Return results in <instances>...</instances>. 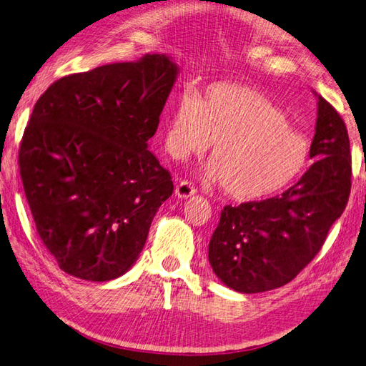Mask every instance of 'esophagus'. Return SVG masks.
Here are the masks:
<instances>
[{
  "label": "esophagus",
  "instance_id": "obj_1",
  "mask_svg": "<svg viewBox=\"0 0 366 366\" xmlns=\"http://www.w3.org/2000/svg\"><path fill=\"white\" fill-rule=\"evenodd\" d=\"M194 193H197V189H194V187L189 181H181L176 185V197L179 199L190 198Z\"/></svg>",
  "mask_w": 366,
  "mask_h": 366
}]
</instances>
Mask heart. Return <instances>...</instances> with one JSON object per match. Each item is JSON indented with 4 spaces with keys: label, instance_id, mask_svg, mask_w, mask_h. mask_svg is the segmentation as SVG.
<instances>
[{
    "label": "heart",
    "instance_id": "heart-1",
    "mask_svg": "<svg viewBox=\"0 0 366 366\" xmlns=\"http://www.w3.org/2000/svg\"><path fill=\"white\" fill-rule=\"evenodd\" d=\"M212 142L210 182L237 201H257L282 192L304 173L307 137L288 124L282 109L263 93L235 84H214L199 98L184 90L164 131L167 151L177 160L201 156Z\"/></svg>",
    "mask_w": 366,
    "mask_h": 366
}]
</instances>
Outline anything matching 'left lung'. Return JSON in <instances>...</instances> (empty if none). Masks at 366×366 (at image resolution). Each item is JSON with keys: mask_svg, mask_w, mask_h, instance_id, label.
<instances>
[{"mask_svg": "<svg viewBox=\"0 0 366 366\" xmlns=\"http://www.w3.org/2000/svg\"><path fill=\"white\" fill-rule=\"evenodd\" d=\"M317 124L301 179L277 197L226 206L209 242V262L240 293L279 288L317 256L351 192L350 137L342 117L317 95Z\"/></svg>", "mask_w": 366, "mask_h": 366, "instance_id": "left-lung-1", "label": "left lung"}]
</instances>
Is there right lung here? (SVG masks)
I'll list each match as a JSON object with an SVG mask.
<instances>
[{"label":"right lung","mask_w":366,"mask_h":366,"mask_svg":"<svg viewBox=\"0 0 366 366\" xmlns=\"http://www.w3.org/2000/svg\"><path fill=\"white\" fill-rule=\"evenodd\" d=\"M179 66L147 54L51 84L34 106L19 164L45 248L66 274L123 276L173 181L149 151Z\"/></svg>","instance_id":"obj_1"}]
</instances>
